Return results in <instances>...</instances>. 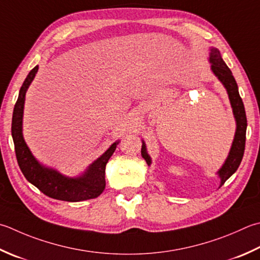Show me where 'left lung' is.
Returning a JSON list of instances; mask_svg holds the SVG:
<instances>
[{"label": "left lung", "mask_w": 260, "mask_h": 260, "mask_svg": "<svg viewBox=\"0 0 260 260\" xmlns=\"http://www.w3.org/2000/svg\"><path fill=\"white\" fill-rule=\"evenodd\" d=\"M210 63L211 69L213 73L215 74L216 78L221 81V83L224 85L226 89V92L229 94V99H230V104L233 110V115H235L236 123H237V129L235 134V139L232 142L231 150L229 152V155L222 166L220 170L217 171L218 177L221 178L220 187L224 184V182L230 178L241 164L243 152H245V145H246V131H247V117L245 111V106H243L242 99L240 94H239L238 84L236 82L235 78H233L232 72L230 69L228 68L224 60H223L222 56L220 54V50L216 48H211L210 53ZM141 154L143 159L146 161L147 165H151V157L147 154L146 146L143 142L142 145Z\"/></svg>", "instance_id": "obj_1"}]
</instances>
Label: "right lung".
I'll list each match as a JSON object with an SVG mask.
<instances>
[{"instance_id": "right-lung-1", "label": "right lung", "mask_w": 260, "mask_h": 260, "mask_svg": "<svg viewBox=\"0 0 260 260\" xmlns=\"http://www.w3.org/2000/svg\"><path fill=\"white\" fill-rule=\"evenodd\" d=\"M37 71L38 66H35L27 75L21 89H20L18 100L13 109L11 132L15 155H17L20 169L30 184L37 187L46 196L52 197L54 200L81 202L98 197L106 187V165L110 156L113 155L119 142H115L114 144H111L103 155L98 157L92 165H90L82 175L76 178L63 176L57 170L40 165L30 152L22 135L25 92H27L30 83L32 82Z\"/></svg>"}]
</instances>
